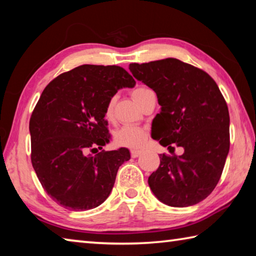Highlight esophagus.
I'll use <instances>...</instances> for the list:
<instances>
[{"mask_svg": "<svg viewBox=\"0 0 256 256\" xmlns=\"http://www.w3.org/2000/svg\"><path fill=\"white\" fill-rule=\"evenodd\" d=\"M141 154V151L140 150H131V156L132 158H136L138 156Z\"/></svg>", "mask_w": 256, "mask_h": 256, "instance_id": "34e87169", "label": "esophagus"}]
</instances>
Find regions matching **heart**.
I'll list each match as a JSON object with an SVG mask.
<instances>
[{
	"label": "heart",
	"instance_id": "obj_1",
	"mask_svg": "<svg viewBox=\"0 0 256 256\" xmlns=\"http://www.w3.org/2000/svg\"><path fill=\"white\" fill-rule=\"evenodd\" d=\"M151 92L146 86H138L132 92V97L134 100L138 102L144 94ZM114 106H115V98L112 97L108 100L105 110L106 118L110 120L114 114ZM148 133L144 128L138 126H132V125H125V126L118 128L115 132L114 141L116 144L128 146V148H138L144 144Z\"/></svg>",
	"mask_w": 256,
	"mask_h": 256
}]
</instances>
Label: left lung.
I'll return each mask as SVG.
<instances>
[{
  "instance_id": "left-lung-1",
  "label": "left lung",
  "mask_w": 256,
  "mask_h": 256,
  "mask_svg": "<svg viewBox=\"0 0 256 256\" xmlns=\"http://www.w3.org/2000/svg\"><path fill=\"white\" fill-rule=\"evenodd\" d=\"M130 71L157 94L162 106L151 136L171 152L160 154L148 183L159 201L190 206L210 196L222 174L229 152V112L214 80L201 68L177 58L130 64Z\"/></svg>"
}]
</instances>
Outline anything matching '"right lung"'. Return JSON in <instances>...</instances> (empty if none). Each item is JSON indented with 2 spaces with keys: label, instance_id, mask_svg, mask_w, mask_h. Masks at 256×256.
I'll use <instances>...</instances> for the list:
<instances>
[{
  "label": "right lung",
  "instance_id": "right-lung-1",
  "mask_svg": "<svg viewBox=\"0 0 256 256\" xmlns=\"http://www.w3.org/2000/svg\"><path fill=\"white\" fill-rule=\"evenodd\" d=\"M136 80L118 66L84 64L47 84L32 114V164L46 193L73 211L94 209L106 200L126 148L100 151L110 142L108 100Z\"/></svg>",
  "mask_w": 256,
  "mask_h": 256
}]
</instances>
